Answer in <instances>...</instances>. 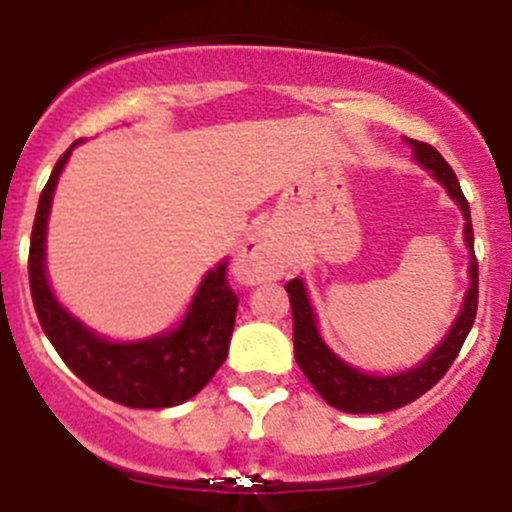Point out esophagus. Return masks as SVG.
<instances>
[{"label":"esophagus","instance_id":"1","mask_svg":"<svg viewBox=\"0 0 512 512\" xmlns=\"http://www.w3.org/2000/svg\"><path fill=\"white\" fill-rule=\"evenodd\" d=\"M283 273L281 251L276 249V241L268 231H256L241 249L236 258V276L244 283H266Z\"/></svg>","mask_w":512,"mask_h":512}]
</instances>
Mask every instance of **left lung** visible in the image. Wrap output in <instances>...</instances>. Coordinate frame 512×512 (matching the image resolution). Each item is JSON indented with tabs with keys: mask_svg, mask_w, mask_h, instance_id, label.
<instances>
[{
	"mask_svg": "<svg viewBox=\"0 0 512 512\" xmlns=\"http://www.w3.org/2000/svg\"><path fill=\"white\" fill-rule=\"evenodd\" d=\"M406 144H411L413 161L443 186L445 194L458 204L460 214H463V241L470 256L468 291H465L463 306H460L453 326L421 363L406 368V371L381 376V373H368L363 368L351 366L338 353L331 351V346L323 341L321 331H318V316L313 311L303 278L298 276L288 281L286 291L293 311V353H296L298 368L328 406L346 413L396 411V408L408 406L430 391L458 356L460 346H463L465 336L475 321V308H478V263L473 256V224H470V206L460 191L458 176L453 174L448 161L433 146L413 139H406Z\"/></svg>",
	"mask_w": 512,
	"mask_h": 512,
	"instance_id": "left-lung-1",
	"label": "left lung"
}]
</instances>
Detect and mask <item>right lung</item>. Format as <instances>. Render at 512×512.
<instances>
[{
  "instance_id": "add662e5",
  "label": "right lung",
  "mask_w": 512,
  "mask_h": 512,
  "mask_svg": "<svg viewBox=\"0 0 512 512\" xmlns=\"http://www.w3.org/2000/svg\"><path fill=\"white\" fill-rule=\"evenodd\" d=\"M77 144H82V139L74 141L54 166L39 196L34 219L29 244V286L39 323L62 361L86 386L109 401L129 408L179 406L194 398L229 356L239 308V298L226 281L229 258H221L206 271L191 296L189 308L174 328L136 341H114L86 326L82 318L74 316L59 301L47 276V226L54 191Z\"/></svg>"
}]
</instances>
